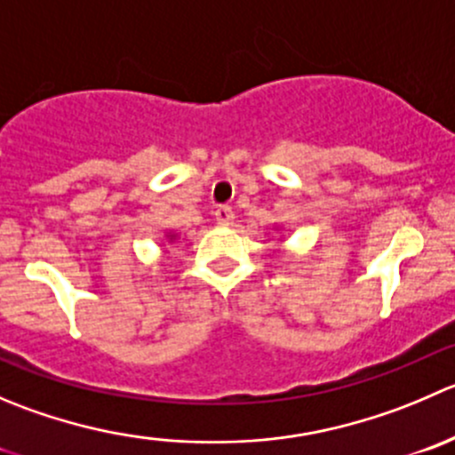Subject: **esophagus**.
Wrapping results in <instances>:
<instances>
[{"instance_id":"1","label":"esophagus","mask_w":455,"mask_h":455,"mask_svg":"<svg viewBox=\"0 0 455 455\" xmlns=\"http://www.w3.org/2000/svg\"><path fill=\"white\" fill-rule=\"evenodd\" d=\"M235 220V213H233L231 206H218L215 209V222L218 224H231Z\"/></svg>"}]
</instances>
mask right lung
<instances>
[{
    "mask_svg": "<svg viewBox=\"0 0 455 455\" xmlns=\"http://www.w3.org/2000/svg\"><path fill=\"white\" fill-rule=\"evenodd\" d=\"M166 240L173 242V240H178V235H175V233H169V235H166Z\"/></svg>",
    "mask_w": 455,
    "mask_h": 455,
    "instance_id": "1",
    "label": "right lung"
}]
</instances>
